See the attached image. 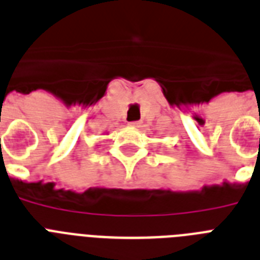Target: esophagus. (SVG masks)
<instances>
[{
    "label": "esophagus",
    "instance_id": "1",
    "mask_svg": "<svg viewBox=\"0 0 260 260\" xmlns=\"http://www.w3.org/2000/svg\"><path fill=\"white\" fill-rule=\"evenodd\" d=\"M129 125L135 126V128H139V126L141 125V121H131Z\"/></svg>",
    "mask_w": 260,
    "mask_h": 260
}]
</instances>
